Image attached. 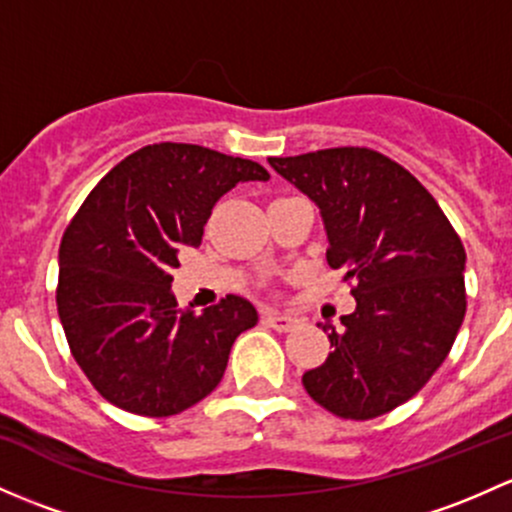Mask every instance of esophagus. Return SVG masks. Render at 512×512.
Wrapping results in <instances>:
<instances>
[{
  "instance_id": "1",
  "label": "esophagus",
  "mask_w": 512,
  "mask_h": 512,
  "mask_svg": "<svg viewBox=\"0 0 512 512\" xmlns=\"http://www.w3.org/2000/svg\"><path fill=\"white\" fill-rule=\"evenodd\" d=\"M265 324H270L274 331H292L299 319L292 314H282V311H265Z\"/></svg>"
}]
</instances>
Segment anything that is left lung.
Returning <instances> with one entry per match:
<instances>
[{"label": "left lung", "mask_w": 512, "mask_h": 512, "mask_svg": "<svg viewBox=\"0 0 512 512\" xmlns=\"http://www.w3.org/2000/svg\"><path fill=\"white\" fill-rule=\"evenodd\" d=\"M324 215L331 270L346 272L355 311L331 328L333 351L301 383L336 417L392 412L437 373L466 314V250L417 179L368 147L270 157ZM326 331V326H324Z\"/></svg>", "instance_id": "1"}]
</instances>
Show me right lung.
Segmentation results:
<instances>
[{
  "label": "right lung",
  "instance_id": "add662e5",
  "mask_svg": "<svg viewBox=\"0 0 512 512\" xmlns=\"http://www.w3.org/2000/svg\"><path fill=\"white\" fill-rule=\"evenodd\" d=\"M267 179L257 161L159 142L88 193L58 247L56 304L75 363L107 402L171 417L218 387L255 306L228 294L203 314L179 309L171 272L181 250L201 245L223 193Z\"/></svg>",
  "mask_w": 512,
  "mask_h": 512
}]
</instances>
